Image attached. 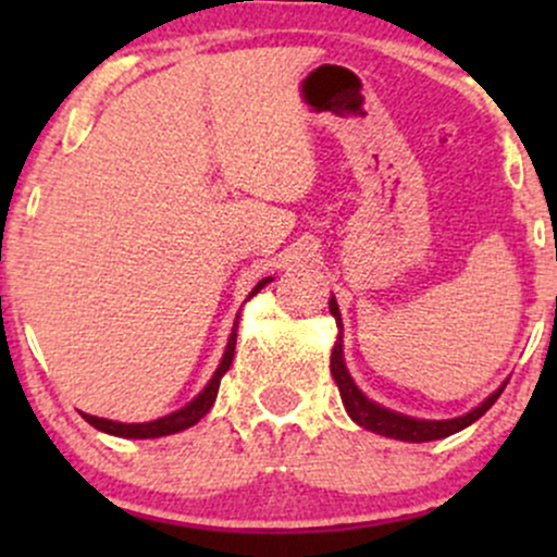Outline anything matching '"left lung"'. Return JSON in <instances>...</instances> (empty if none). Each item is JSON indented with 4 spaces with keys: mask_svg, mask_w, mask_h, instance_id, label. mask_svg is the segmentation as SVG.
Segmentation results:
<instances>
[{
    "mask_svg": "<svg viewBox=\"0 0 557 557\" xmlns=\"http://www.w3.org/2000/svg\"><path fill=\"white\" fill-rule=\"evenodd\" d=\"M330 311H332V317L337 319V327H341V311H337L335 298H330ZM330 369H332V376H335V382H337V389H341V398H343L345 411H348V417L354 419L359 426H363V430L382 434V437L403 440V443H430V440L450 437V434L461 432L469 424H474L479 417H484V413L495 406V400L500 398V393H503V387L497 389V393H492L490 398L482 403V406H476L474 411L466 413V417L447 419V421H424V419H411V417H403V413L387 411V408L376 406V403L369 400L367 395H363L361 389L354 385L348 369H345L341 337H337L335 348H332Z\"/></svg>",
    "mask_w": 557,
    "mask_h": 557,
    "instance_id": "1",
    "label": "left lung"
}]
</instances>
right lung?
<instances>
[{"mask_svg":"<svg viewBox=\"0 0 557 557\" xmlns=\"http://www.w3.org/2000/svg\"><path fill=\"white\" fill-rule=\"evenodd\" d=\"M272 277H264L261 283L253 287L251 296H257V293L270 283ZM248 296V298H251ZM235 337H238V324L233 327V335H230V343H227V350L225 356H222V363L216 367V372L212 376V382H209L207 387L198 393L196 400H190L188 406L181 408V411L170 413V417H162L157 421H149V424H120V421H110V419H99V417H91V413H83V419L88 421V424L96 426V430L107 432V434H114V437H136V440H146V437H164V434H175L181 430H188V426H194L198 419H203L209 413V408L214 406V398H216V389H220V382L222 376L227 374L230 363H233V356H235Z\"/></svg>","mask_w":557,"mask_h":557,"instance_id":"add662e5","label":"right lung"}]
</instances>
